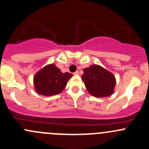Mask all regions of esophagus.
<instances>
[{"label": "esophagus", "instance_id": "obj_1", "mask_svg": "<svg viewBox=\"0 0 149 149\" xmlns=\"http://www.w3.org/2000/svg\"><path fill=\"white\" fill-rule=\"evenodd\" d=\"M79 72L78 71V70L75 72V73H73V75H79Z\"/></svg>", "mask_w": 149, "mask_h": 149}]
</instances>
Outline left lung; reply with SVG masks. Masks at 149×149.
Returning <instances> with one entry per match:
<instances>
[{"label":"left lung","mask_w":149,"mask_h":149,"mask_svg":"<svg viewBox=\"0 0 149 149\" xmlns=\"http://www.w3.org/2000/svg\"><path fill=\"white\" fill-rule=\"evenodd\" d=\"M81 79L88 92L96 97H106L113 94L116 84L115 76L101 66L93 65L84 69Z\"/></svg>","instance_id":"obj_1"}]
</instances>
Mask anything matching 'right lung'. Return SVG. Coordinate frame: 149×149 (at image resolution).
I'll return each instance as SVG.
<instances>
[{
	"instance_id": "obj_1",
	"label": "right lung",
	"mask_w": 149,
	"mask_h": 149,
	"mask_svg": "<svg viewBox=\"0 0 149 149\" xmlns=\"http://www.w3.org/2000/svg\"><path fill=\"white\" fill-rule=\"evenodd\" d=\"M72 74L63 73L58 68L51 64L43 68L34 77L37 93L42 96H52L61 93L65 88Z\"/></svg>"
}]
</instances>
